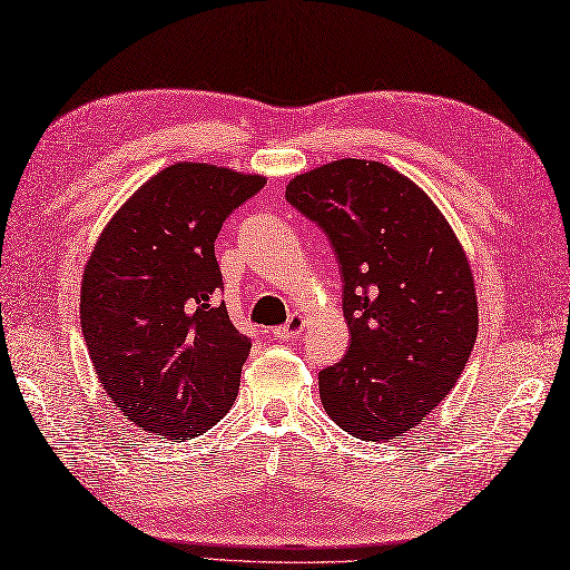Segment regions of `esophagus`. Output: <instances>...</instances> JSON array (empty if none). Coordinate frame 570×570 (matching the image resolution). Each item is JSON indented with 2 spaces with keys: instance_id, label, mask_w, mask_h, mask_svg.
I'll return each instance as SVG.
<instances>
[{
  "instance_id": "1",
  "label": "esophagus",
  "mask_w": 570,
  "mask_h": 570,
  "mask_svg": "<svg viewBox=\"0 0 570 570\" xmlns=\"http://www.w3.org/2000/svg\"><path fill=\"white\" fill-rule=\"evenodd\" d=\"M304 316L302 314H292L289 318H287V323H283V326H278L273 331V335L278 337V341H297V337L302 335V331H304Z\"/></svg>"
}]
</instances>
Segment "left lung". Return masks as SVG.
Listing matches in <instances>:
<instances>
[{"mask_svg":"<svg viewBox=\"0 0 570 570\" xmlns=\"http://www.w3.org/2000/svg\"><path fill=\"white\" fill-rule=\"evenodd\" d=\"M285 198L331 239L343 273L347 355L323 368V410L343 432H410L463 374L476 341L468 256L417 184L376 160L297 175Z\"/></svg>","mask_w":570,"mask_h":570,"instance_id":"obj_1","label":"left lung"}]
</instances>
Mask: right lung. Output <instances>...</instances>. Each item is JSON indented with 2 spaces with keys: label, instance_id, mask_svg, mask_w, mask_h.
<instances>
[{
  "label": "right lung",
  "instance_id": "add662e5",
  "mask_svg": "<svg viewBox=\"0 0 570 570\" xmlns=\"http://www.w3.org/2000/svg\"><path fill=\"white\" fill-rule=\"evenodd\" d=\"M266 177L177 163L105 225L81 283V331L100 386L127 420L194 439L239 391L252 343L218 304L215 239Z\"/></svg>",
  "mask_w": 570,
  "mask_h": 570
}]
</instances>
